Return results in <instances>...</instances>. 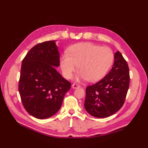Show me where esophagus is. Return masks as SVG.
Wrapping results in <instances>:
<instances>
[{"label": "esophagus", "mask_w": 148, "mask_h": 148, "mask_svg": "<svg viewBox=\"0 0 148 148\" xmlns=\"http://www.w3.org/2000/svg\"><path fill=\"white\" fill-rule=\"evenodd\" d=\"M72 87L74 89H76V88H79L80 85H79V84H76V83H74L72 85Z\"/></svg>", "instance_id": "34e87169"}]
</instances>
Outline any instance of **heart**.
Instances as JSON below:
<instances>
[{
  "instance_id": "heart-1",
  "label": "heart",
  "mask_w": 148,
  "mask_h": 148,
  "mask_svg": "<svg viewBox=\"0 0 148 148\" xmlns=\"http://www.w3.org/2000/svg\"><path fill=\"white\" fill-rule=\"evenodd\" d=\"M114 60V53L108 47H102L92 42H80L69 47L68 53L60 57L63 75L71 79L77 67V80L94 82L105 76Z\"/></svg>"
}]
</instances>
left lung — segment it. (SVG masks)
<instances>
[{"mask_svg": "<svg viewBox=\"0 0 148 148\" xmlns=\"http://www.w3.org/2000/svg\"><path fill=\"white\" fill-rule=\"evenodd\" d=\"M114 57L111 71L99 82L86 88L84 108L94 117L111 116L125 103L130 84L129 68L120 52H116Z\"/></svg>", "mask_w": 148, "mask_h": 148, "instance_id": "obj_1", "label": "left lung"}]
</instances>
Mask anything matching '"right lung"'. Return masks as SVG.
Segmentation results:
<instances>
[{
  "mask_svg": "<svg viewBox=\"0 0 148 148\" xmlns=\"http://www.w3.org/2000/svg\"><path fill=\"white\" fill-rule=\"evenodd\" d=\"M60 65L55 40L34 46L25 56L21 68L18 90L24 108L34 117H51L60 109L71 83L54 67Z\"/></svg>",
  "mask_w": 148,
  "mask_h": 148,
  "instance_id": "obj_1",
  "label": "right lung"
}]
</instances>
